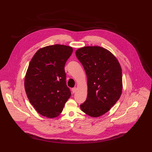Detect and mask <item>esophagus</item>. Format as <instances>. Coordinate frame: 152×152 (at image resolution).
I'll list each match as a JSON object with an SVG mask.
<instances>
[{"mask_svg": "<svg viewBox=\"0 0 152 152\" xmlns=\"http://www.w3.org/2000/svg\"><path fill=\"white\" fill-rule=\"evenodd\" d=\"M77 88L76 87H74V88H73L72 89V93H75L77 91Z\"/></svg>", "mask_w": 152, "mask_h": 152, "instance_id": "1", "label": "esophagus"}]
</instances>
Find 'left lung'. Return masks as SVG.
I'll list each match as a JSON object with an SVG mask.
<instances>
[{
  "instance_id": "left-lung-1",
  "label": "left lung",
  "mask_w": 152,
  "mask_h": 152,
  "mask_svg": "<svg viewBox=\"0 0 152 152\" xmlns=\"http://www.w3.org/2000/svg\"><path fill=\"white\" fill-rule=\"evenodd\" d=\"M87 77L88 95L81 110L97 118L110 110L122 90L120 64L110 50L100 46H85L75 52Z\"/></svg>"
}]
</instances>
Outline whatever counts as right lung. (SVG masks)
I'll return each mask as SVG.
<instances>
[{
	"mask_svg": "<svg viewBox=\"0 0 152 152\" xmlns=\"http://www.w3.org/2000/svg\"><path fill=\"white\" fill-rule=\"evenodd\" d=\"M72 52L69 46H48L39 49L29 64L25 91L30 103L43 116H58L71 96L64 67Z\"/></svg>",
	"mask_w": 152,
	"mask_h": 152,
	"instance_id": "1",
	"label": "right lung"
}]
</instances>
